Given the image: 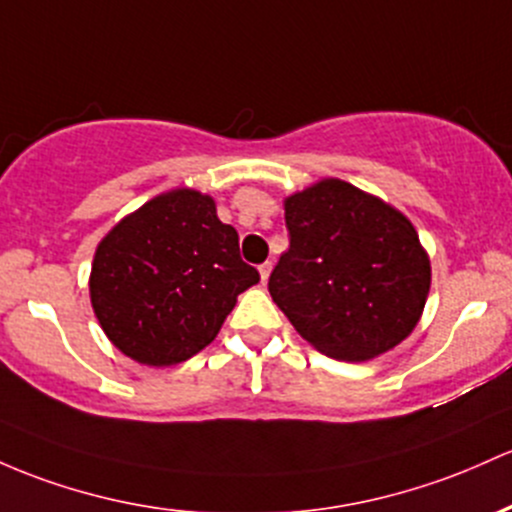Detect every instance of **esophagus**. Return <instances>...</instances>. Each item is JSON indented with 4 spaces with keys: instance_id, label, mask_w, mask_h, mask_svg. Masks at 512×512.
Instances as JSON below:
<instances>
[{
    "instance_id": "esophagus-1",
    "label": "esophagus",
    "mask_w": 512,
    "mask_h": 512,
    "mask_svg": "<svg viewBox=\"0 0 512 512\" xmlns=\"http://www.w3.org/2000/svg\"><path fill=\"white\" fill-rule=\"evenodd\" d=\"M269 274H272V262H265V265H260V277H262V282H267Z\"/></svg>"
}]
</instances>
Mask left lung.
I'll use <instances>...</instances> for the list:
<instances>
[{"label": "left lung", "mask_w": 512, "mask_h": 512, "mask_svg": "<svg viewBox=\"0 0 512 512\" xmlns=\"http://www.w3.org/2000/svg\"><path fill=\"white\" fill-rule=\"evenodd\" d=\"M291 245L269 294L323 355L367 362L413 333L430 294V257L408 216L325 177L284 199Z\"/></svg>", "instance_id": "obj_1"}]
</instances>
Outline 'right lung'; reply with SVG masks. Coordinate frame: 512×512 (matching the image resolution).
Here are the masks:
<instances>
[{
    "label": "right lung",
    "mask_w": 512,
    "mask_h": 512,
    "mask_svg": "<svg viewBox=\"0 0 512 512\" xmlns=\"http://www.w3.org/2000/svg\"><path fill=\"white\" fill-rule=\"evenodd\" d=\"M260 282L216 201L177 187L123 216L89 274L94 316L111 345L145 367L187 362L216 340L235 301Z\"/></svg>",
    "instance_id": "1"
}]
</instances>
